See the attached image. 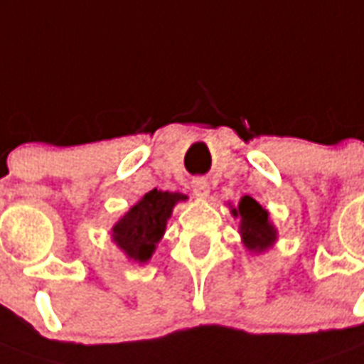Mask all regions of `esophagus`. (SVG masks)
I'll return each mask as SVG.
<instances>
[{
	"label": "esophagus",
	"mask_w": 364,
	"mask_h": 364,
	"mask_svg": "<svg viewBox=\"0 0 364 364\" xmlns=\"http://www.w3.org/2000/svg\"><path fill=\"white\" fill-rule=\"evenodd\" d=\"M193 193L196 198H206L208 194H210V183L204 179V177H196L193 181Z\"/></svg>",
	"instance_id": "esophagus-1"
}]
</instances>
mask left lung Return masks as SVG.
<instances>
[{"instance_id": "8db88e82", "label": "left lung", "mask_w": 364, "mask_h": 364, "mask_svg": "<svg viewBox=\"0 0 364 364\" xmlns=\"http://www.w3.org/2000/svg\"><path fill=\"white\" fill-rule=\"evenodd\" d=\"M231 215L238 221V232L242 240L244 248L250 254H263L269 248H273L274 242L279 240V231L273 225V221L269 218V212L265 208L256 202L252 196H242L238 206H231Z\"/></svg>"}]
</instances>
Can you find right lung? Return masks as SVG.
<instances>
[{
	"label": "right lung",
	"instance_id": "1",
	"mask_svg": "<svg viewBox=\"0 0 364 364\" xmlns=\"http://www.w3.org/2000/svg\"><path fill=\"white\" fill-rule=\"evenodd\" d=\"M183 200H187V196L181 193H168L158 188L146 193L112 225V242L129 262L145 265L164 238L173 208Z\"/></svg>",
	"mask_w": 364,
	"mask_h": 364
}]
</instances>
